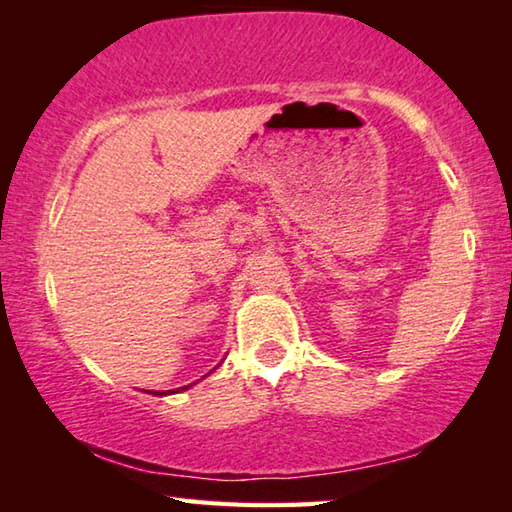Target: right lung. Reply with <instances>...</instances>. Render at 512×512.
I'll use <instances>...</instances> for the list:
<instances>
[{
	"label": "right lung",
	"instance_id": "add662e5",
	"mask_svg": "<svg viewBox=\"0 0 512 512\" xmlns=\"http://www.w3.org/2000/svg\"><path fill=\"white\" fill-rule=\"evenodd\" d=\"M207 375H210V372H207ZM189 386H194V384H189ZM189 386H180V388H173V391H149L151 395H173V393H183V391H187Z\"/></svg>",
	"mask_w": 512,
	"mask_h": 512
}]
</instances>
